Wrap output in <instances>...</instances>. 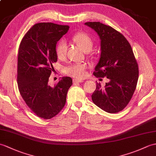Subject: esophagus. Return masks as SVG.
I'll return each instance as SVG.
<instances>
[{"mask_svg":"<svg viewBox=\"0 0 156 156\" xmlns=\"http://www.w3.org/2000/svg\"><path fill=\"white\" fill-rule=\"evenodd\" d=\"M73 82H74V84H76V83L84 82V80H79V79H74Z\"/></svg>","mask_w":156,"mask_h":156,"instance_id":"obj_1","label":"esophagus"}]
</instances>
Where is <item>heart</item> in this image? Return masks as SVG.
Instances as JSON below:
<instances>
[{
  "mask_svg": "<svg viewBox=\"0 0 156 156\" xmlns=\"http://www.w3.org/2000/svg\"><path fill=\"white\" fill-rule=\"evenodd\" d=\"M76 44L86 52H90L92 50L94 41L89 34L83 32H79L75 34L72 38ZM56 54L58 58L63 60L66 56L67 44L63 40H60L56 46ZM66 73L74 78L78 79L84 78L87 75V66L85 64H76L67 68Z\"/></svg>",
  "mask_w": 156,
  "mask_h": 156,
  "instance_id": "1",
  "label": "heart"
}]
</instances>
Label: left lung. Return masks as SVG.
Instances as JSON below:
<instances>
[{
  "mask_svg": "<svg viewBox=\"0 0 156 156\" xmlns=\"http://www.w3.org/2000/svg\"><path fill=\"white\" fill-rule=\"evenodd\" d=\"M101 40V55L94 72L97 78L110 80L102 88L96 83L92 95L93 102L104 111L115 114L129 102L138 80V64L131 45L120 32L100 22H88Z\"/></svg>",
  "mask_w": 156,
  "mask_h": 156,
  "instance_id": "1",
  "label": "left lung"
}]
</instances>
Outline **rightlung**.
I'll list each match as a JSON object with an SVG mask.
<instances>
[{
    "label": "right lung",
    "instance_id": "add662e5",
    "mask_svg": "<svg viewBox=\"0 0 156 156\" xmlns=\"http://www.w3.org/2000/svg\"><path fill=\"white\" fill-rule=\"evenodd\" d=\"M69 30L68 25L52 23L34 24L22 39L18 52L17 84L24 101L38 117L51 119L62 110L70 77H63L51 87L48 78L57 62V42Z\"/></svg>",
    "mask_w": 156,
    "mask_h": 156
}]
</instances>
